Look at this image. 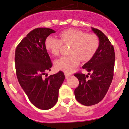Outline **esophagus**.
I'll list each match as a JSON object with an SVG mask.
<instances>
[{"instance_id":"1","label":"esophagus","mask_w":129,"mask_h":129,"mask_svg":"<svg viewBox=\"0 0 129 129\" xmlns=\"http://www.w3.org/2000/svg\"><path fill=\"white\" fill-rule=\"evenodd\" d=\"M64 75H65V77H66V79H67L71 76L69 73H68V72H65Z\"/></svg>"}]
</instances>
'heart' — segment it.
<instances>
[{
    "label": "heart",
    "mask_w": 129,
    "mask_h": 129,
    "mask_svg": "<svg viewBox=\"0 0 129 129\" xmlns=\"http://www.w3.org/2000/svg\"><path fill=\"white\" fill-rule=\"evenodd\" d=\"M60 39L55 37L46 38L45 47L53 56H58L62 45H70L69 55L55 61V68L66 72L72 71L74 68L82 61H88L93 57L99 45V38L95 33H86L76 29H68L60 33Z\"/></svg>",
    "instance_id": "1"
}]
</instances>
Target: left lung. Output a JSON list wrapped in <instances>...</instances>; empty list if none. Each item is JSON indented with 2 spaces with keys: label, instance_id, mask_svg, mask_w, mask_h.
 Masks as SVG:
<instances>
[{
  "label": "left lung",
  "instance_id": "8db88e82",
  "mask_svg": "<svg viewBox=\"0 0 129 129\" xmlns=\"http://www.w3.org/2000/svg\"><path fill=\"white\" fill-rule=\"evenodd\" d=\"M91 28L99 38V47L93 57L82 66L88 72V75L81 72L74 74L79 81V86L74 90L75 97L86 106L99 103L105 97L113 77L115 61L113 46L108 38L101 30Z\"/></svg>",
  "mask_w": 129,
  "mask_h": 129
}]
</instances>
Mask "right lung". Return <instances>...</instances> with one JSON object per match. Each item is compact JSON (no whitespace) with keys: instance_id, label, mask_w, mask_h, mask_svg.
Returning a JSON list of instances; mask_svg holds the SVG:
<instances>
[{"instance_id":"obj_1","label":"right lung","mask_w":129,"mask_h":129,"mask_svg":"<svg viewBox=\"0 0 129 129\" xmlns=\"http://www.w3.org/2000/svg\"><path fill=\"white\" fill-rule=\"evenodd\" d=\"M55 32L50 28H35L22 40L15 51L19 83L31 104L41 110L50 109L55 105L59 89L65 79L61 71L44 78L52 66L44 43L46 38Z\"/></svg>"}]
</instances>
